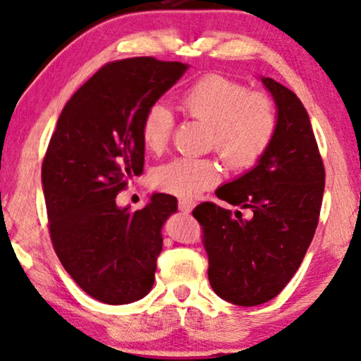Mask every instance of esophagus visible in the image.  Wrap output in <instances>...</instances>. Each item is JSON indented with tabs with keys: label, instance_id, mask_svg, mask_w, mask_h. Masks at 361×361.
Listing matches in <instances>:
<instances>
[{
	"label": "esophagus",
	"instance_id": "obj_1",
	"mask_svg": "<svg viewBox=\"0 0 361 361\" xmlns=\"http://www.w3.org/2000/svg\"><path fill=\"white\" fill-rule=\"evenodd\" d=\"M195 206H196V202L192 200H186V197H181V200L178 201V207L183 212H191Z\"/></svg>",
	"mask_w": 361,
	"mask_h": 361
}]
</instances>
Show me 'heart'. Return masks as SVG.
Here are the masks:
<instances>
[{"label": "heart", "mask_w": 361, "mask_h": 361, "mask_svg": "<svg viewBox=\"0 0 361 361\" xmlns=\"http://www.w3.org/2000/svg\"><path fill=\"white\" fill-rule=\"evenodd\" d=\"M180 106L188 118L207 124V147L216 149L232 170L255 166L275 140L278 113L273 99L224 75L197 78L183 91ZM173 126V114L164 103L150 104L140 126L145 149L164 150ZM219 180L221 169L212 159H175L152 173L157 190L181 197L200 195Z\"/></svg>", "instance_id": "1"}]
</instances>
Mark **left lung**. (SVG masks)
<instances>
[{
    "label": "left lung",
    "instance_id": "obj_1",
    "mask_svg": "<svg viewBox=\"0 0 361 361\" xmlns=\"http://www.w3.org/2000/svg\"><path fill=\"white\" fill-rule=\"evenodd\" d=\"M276 104L278 130L250 171L221 186L216 196L250 209V219L201 202L192 216L202 226L211 288L237 306H258L278 296L298 271L321 214L326 170L307 111L296 94L262 78Z\"/></svg>",
    "mask_w": 361,
    "mask_h": 361
}]
</instances>
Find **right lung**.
Segmentation results:
<instances>
[{"instance_id": "obj_1", "label": "right lung", "mask_w": 361, "mask_h": 361, "mask_svg": "<svg viewBox=\"0 0 361 361\" xmlns=\"http://www.w3.org/2000/svg\"><path fill=\"white\" fill-rule=\"evenodd\" d=\"M186 68L154 57L106 63L65 104L49 142L42 188L50 238L68 275L96 301L129 304L154 286L161 227L178 201L155 192L132 212L116 196L144 170L147 108Z\"/></svg>"}]
</instances>
